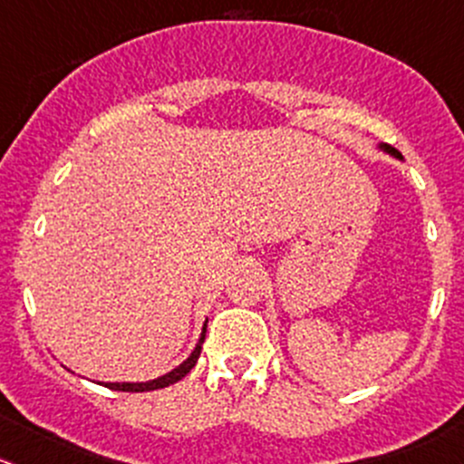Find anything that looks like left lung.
Returning a JSON list of instances; mask_svg holds the SVG:
<instances>
[{
	"label": "left lung",
	"mask_w": 464,
	"mask_h": 464,
	"mask_svg": "<svg viewBox=\"0 0 464 464\" xmlns=\"http://www.w3.org/2000/svg\"><path fill=\"white\" fill-rule=\"evenodd\" d=\"M385 150H387V152H392V154H396V157H401V154H399V152H396V150H394V148H387V145H385Z\"/></svg>",
	"instance_id": "obj_1"
}]
</instances>
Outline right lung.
I'll return each mask as SVG.
<instances>
[{"label":"right lung","mask_w":464,"mask_h":464,"mask_svg":"<svg viewBox=\"0 0 464 464\" xmlns=\"http://www.w3.org/2000/svg\"><path fill=\"white\" fill-rule=\"evenodd\" d=\"M205 333H207V328L202 330L200 342H198V346L193 348L191 355H188L178 369H173L170 373H166V376L154 378V381H150V382H107V387L109 390H118V392H152V390H161V387H169V385H173V382L182 381V378L187 376L193 367H196V362H198V357H200V351H202V342H205Z\"/></svg>","instance_id":"obj_1"}]
</instances>
